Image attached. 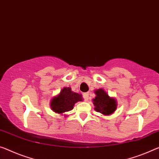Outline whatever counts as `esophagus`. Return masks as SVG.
<instances>
[{
  "label": "esophagus",
  "mask_w": 159,
  "mask_h": 159,
  "mask_svg": "<svg viewBox=\"0 0 159 159\" xmlns=\"http://www.w3.org/2000/svg\"><path fill=\"white\" fill-rule=\"evenodd\" d=\"M83 98L84 99V100H86V101H87L88 99H89V93H87V92H86V93L83 94Z\"/></svg>",
  "instance_id": "34e87169"
}]
</instances>
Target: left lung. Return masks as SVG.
<instances>
[{"label":"left lung","mask_w":159,"mask_h":159,"mask_svg":"<svg viewBox=\"0 0 159 159\" xmlns=\"http://www.w3.org/2000/svg\"><path fill=\"white\" fill-rule=\"evenodd\" d=\"M96 97L93 99L94 109L97 112L109 115L113 113L116 109V102L114 98L109 97L104 89H99L95 91Z\"/></svg>","instance_id":"8db88e82"}]
</instances>
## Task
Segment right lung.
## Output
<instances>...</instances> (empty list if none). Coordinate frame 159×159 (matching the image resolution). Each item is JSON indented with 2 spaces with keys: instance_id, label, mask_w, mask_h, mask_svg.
Instances as JSON below:
<instances>
[{
  "instance_id": "right-lung-1",
  "label": "right lung",
  "mask_w": 159,
  "mask_h": 159,
  "mask_svg": "<svg viewBox=\"0 0 159 159\" xmlns=\"http://www.w3.org/2000/svg\"><path fill=\"white\" fill-rule=\"evenodd\" d=\"M82 101L81 94L72 92L71 88L65 87L60 94L54 97L50 102V107L56 113L62 114L71 111L76 102Z\"/></svg>"
}]
</instances>
